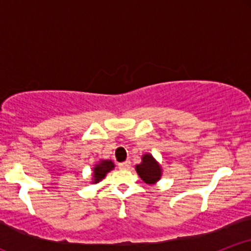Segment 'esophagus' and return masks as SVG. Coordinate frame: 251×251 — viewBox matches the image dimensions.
Instances as JSON below:
<instances>
[{
  "instance_id": "34e87169",
  "label": "esophagus",
  "mask_w": 251,
  "mask_h": 251,
  "mask_svg": "<svg viewBox=\"0 0 251 251\" xmlns=\"http://www.w3.org/2000/svg\"><path fill=\"white\" fill-rule=\"evenodd\" d=\"M129 168H131V163H129V160H126V162L119 164V169H122V170H126Z\"/></svg>"
}]
</instances>
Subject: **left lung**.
<instances>
[{"label": "left lung", "mask_w": 251, "mask_h": 251, "mask_svg": "<svg viewBox=\"0 0 251 251\" xmlns=\"http://www.w3.org/2000/svg\"><path fill=\"white\" fill-rule=\"evenodd\" d=\"M135 171L146 184H154L162 177V168L152 154L143 155L142 163L135 165Z\"/></svg>", "instance_id": "left-lung-1"}]
</instances>
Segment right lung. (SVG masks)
I'll list each match as a JSON object with an SVG mask.
<instances>
[{"instance_id": "1", "label": "right lung", "mask_w": 251, "mask_h": 251, "mask_svg": "<svg viewBox=\"0 0 251 251\" xmlns=\"http://www.w3.org/2000/svg\"><path fill=\"white\" fill-rule=\"evenodd\" d=\"M114 169V163L109 159L100 160L99 163L96 164L93 168V179L92 183H99L106 177L107 172Z\"/></svg>"}]
</instances>
